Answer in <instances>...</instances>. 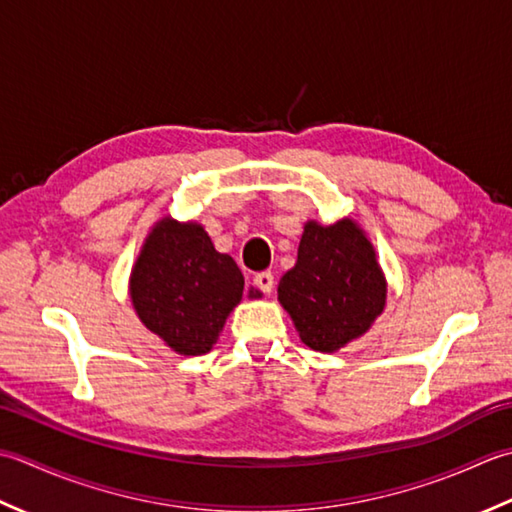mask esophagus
I'll return each instance as SVG.
<instances>
[{
	"mask_svg": "<svg viewBox=\"0 0 512 512\" xmlns=\"http://www.w3.org/2000/svg\"><path fill=\"white\" fill-rule=\"evenodd\" d=\"M254 285L263 291V294H271V289H274V274H271V271H260V274L254 276Z\"/></svg>",
	"mask_w": 512,
	"mask_h": 512,
	"instance_id": "34e87169",
	"label": "esophagus"
}]
</instances>
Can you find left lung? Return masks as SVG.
<instances>
[{"label":"left lung","mask_w":512,"mask_h":512,"mask_svg":"<svg viewBox=\"0 0 512 512\" xmlns=\"http://www.w3.org/2000/svg\"><path fill=\"white\" fill-rule=\"evenodd\" d=\"M278 300L314 351H338L382 314L387 285L362 229L342 218L309 221L294 269L280 278Z\"/></svg>","instance_id":"1"}]
</instances>
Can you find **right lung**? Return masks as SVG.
<instances>
[{"label": "right lung", "mask_w": 512, "mask_h": 512, "mask_svg": "<svg viewBox=\"0 0 512 512\" xmlns=\"http://www.w3.org/2000/svg\"><path fill=\"white\" fill-rule=\"evenodd\" d=\"M243 287L234 258L216 252L201 225H181L168 216L154 225L130 278L132 305L143 325L183 356L212 349Z\"/></svg>", "instance_id": "1"}]
</instances>
